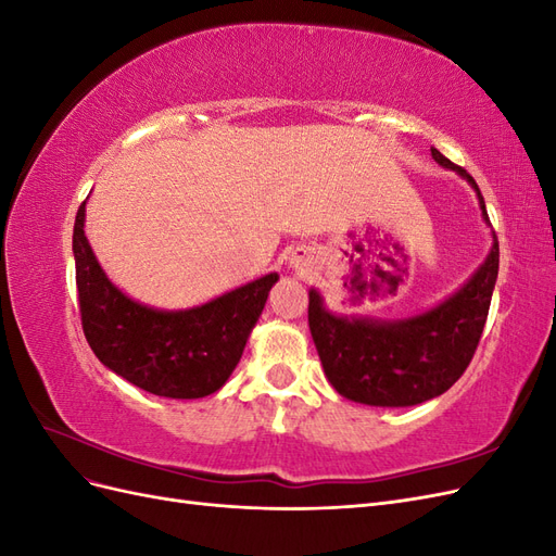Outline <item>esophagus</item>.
<instances>
[{"label":"esophagus","instance_id":"1","mask_svg":"<svg viewBox=\"0 0 556 556\" xmlns=\"http://www.w3.org/2000/svg\"><path fill=\"white\" fill-rule=\"evenodd\" d=\"M311 252L306 250V248H296L294 252H292V257H290V264L294 266V268H299V271H306V268L311 266Z\"/></svg>","mask_w":556,"mask_h":556}]
</instances>
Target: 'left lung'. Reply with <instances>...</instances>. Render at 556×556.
Segmentation results:
<instances>
[{"label":"left lung","instance_id":"1","mask_svg":"<svg viewBox=\"0 0 556 556\" xmlns=\"http://www.w3.org/2000/svg\"><path fill=\"white\" fill-rule=\"evenodd\" d=\"M431 157L459 174L478 194L482 220L490 225L473 176L439 150ZM492 227V225H490ZM498 276V241L462 288L433 308L403 319L339 315L308 290V327L325 376L341 396L380 408H406L441 396L462 378L476 355Z\"/></svg>","mask_w":556,"mask_h":556}]
</instances>
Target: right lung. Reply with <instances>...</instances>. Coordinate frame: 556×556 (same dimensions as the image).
Instances as JSON below:
<instances>
[{
	"label": "right lung",
	"instance_id": "add662e5",
	"mask_svg": "<svg viewBox=\"0 0 556 556\" xmlns=\"http://www.w3.org/2000/svg\"><path fill=\"white\" fill-rule=\"evenodd\" d=\"M86 201L74 223L76 288L86 339L106 368L166 399H201L237 368L278 274L185 311L139 304L109 280L86 237Z\"/></svg>",
	"mask_w": 556,
	"mask_h": 556
}]
</instances>
